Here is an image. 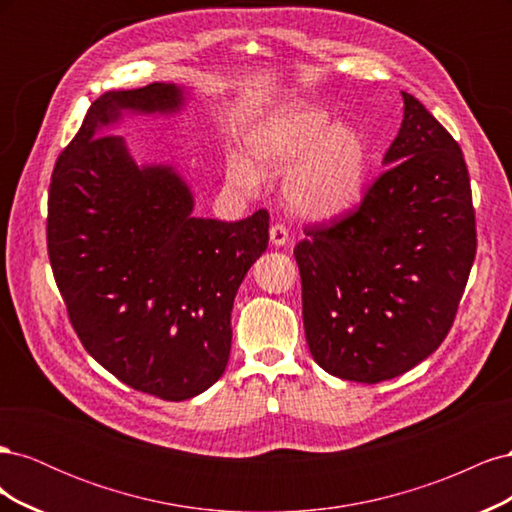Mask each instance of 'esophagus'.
I'll return each mask as SVG.
<instances>
[{"label": "esophagus", "mask_w": 512, "mask_h": 512, "mask_svg": "<svg viewBox=\"0 0 512 512\" xmlns=\"http://www.w3.org/2000/svg\"><path fill=\"white\" fill-rule=\"evenodd\" d=\"M269 235H271L273 245H277V247L286 245V243H288V239H290V235H288V226H286V224H282V222L273 224V226H271V230H269Z\"/></svg>", "instance_id": "esophagus-1"}]
</instances>
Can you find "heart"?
I'll use <instances>...</instances> for the list:
<instances>
[{
	"label": "heart",
	"mask_w": 512,
	"mask_h": 512,
	"mask_svg": "<svg viewBox=\"0 0 512 512\" xmlns=\"http://www.w3.org/2000/svg\"><path fill=\"white\" fill-rule=\"evenodd\" d=\"M329 113L307 106H284L260 121L247 149L254 166L286 170L290 203L316 218H335L356 205L365 188L367 149L348 123L329 126ZM243 158L228 164L230 181L241 190H254L258 170Z\"/></svg>",
	"instance_id": "obj_1"
}]
</instances>
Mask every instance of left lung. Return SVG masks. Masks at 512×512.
<instances>
[{"label":"left lung","mask_w":512,"mask_h":512,"mask_svg":"<svg viewBox=\"0 0 512 512\" xmlns=\"http://www.w3.org/2000/svg\"><path fill=\"white\" fill-rule=\"evenodd\" d=\"M384 170L359 207L294 245L309 352L329 374L376 384L451 331L476 256L463 151L410 94Z\"/></svg>","instance_id":"obj_1"}]
</instances>
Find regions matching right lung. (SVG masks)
<instances>
[{
	"mask_svg": "<svg viewBox=\"0 0 512 512\" xmlns=\"http://www.w3.org/2000/svg\"><path fill=\"white\" fill-rule=\"evenodd\" d=\"M179 104L166 83L100 96L59 153L46 215L51 269L81 344L130 389L166 401L224 374L232 303L269 243L267 209L239 222L194 218L173 170L138 168L123 138L104 134L123 108Z\"/></svg>",
	"mask_w": 512,
	"mask_h": 512,
	"instance_id": "right-lung-1",
	"label": "right lung"
}]
</instances>
